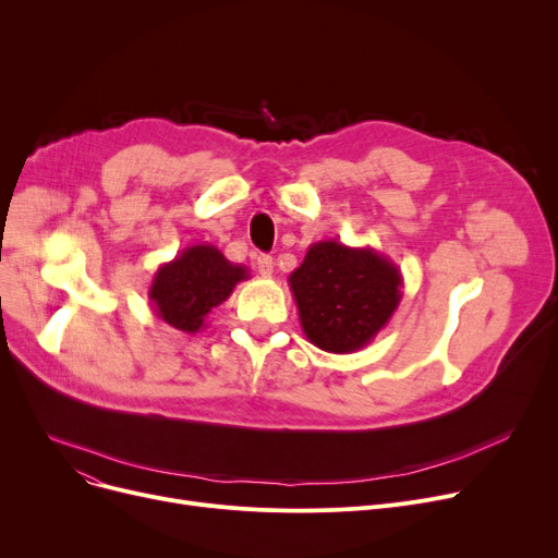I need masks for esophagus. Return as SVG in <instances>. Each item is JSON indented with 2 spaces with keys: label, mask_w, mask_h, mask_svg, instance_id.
<instances>
[{
  "label": "esophagus",
  "mask_w": 558,
  "mask_h": 558,
  "mask_svg": "<svg viewBox=\"0 0 558 558\" xmlns=\"http://www.w3.org/2000/svg\"><path fill=\"white\" fill-rule=\"evenodd\" d=\"M257 271H259V276L269 278L274 274V257L271 255H259L257 257Z\"/></svg>",
  "instance_id": "34e87169"
}]
</instances>
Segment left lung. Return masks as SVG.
I'll list each match as a JSON object with an SVG mask.
<instances>
[{
  "instance_id": "1",
  "label": "left lung",
  "mask_w": 558,
  "mask_h": 558,
  "mask_svg": "<svg viewBox=\"0 0 558 558\" xmlns=\"http://www.w3.org/2000/svg\"><path fill=\"white\" fill-rule=\"evenodd\" d=\"M301 328L310 343L335 355L362 350L383 330L402 299L396 264L371 246L316 242L289 276Z\"/></svg>"
}]
</instances>
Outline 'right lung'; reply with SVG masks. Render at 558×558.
I'll return each instance as SVG.
<instances>
[{
    "mask_svg": "<svg viewBox=\"0 0 558 558\" xmlns=\"http://www.w3.org/2000/svg\"><path fill=\"white\" fill-rule=\"evenodd\" d=\"M248 278V269L228 262L217 246L196 244L160 264L149 301L165 324L196 335L205 328V316L232 294L234 284Z\"/></svg>",
    "mask_w": 558,
    "mask_h": 558,
    "instance_id": "add662e5",
    "label": "right lung"
}]
</instances>
